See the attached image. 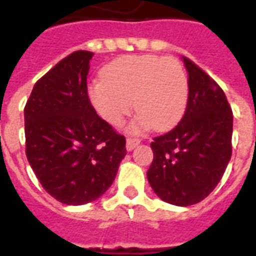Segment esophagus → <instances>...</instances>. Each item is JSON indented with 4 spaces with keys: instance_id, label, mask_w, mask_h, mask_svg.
<instances>
[{
    "instance_id": "34e87169",
    "label": "esophagus",
    "mask_w": 256,
    "mask_h": 256,
    "mask_svg": "<svg viewBox=\"0 0 256 256\" xmlns=\"http://www.w3.org/2000/svg\"><path fill=\"white\" fill-rule=\"evenodd\" d=\"M140 140H136V138H132V136H128V140H126V148H128V152H132V148H136L138 144H140Z\"/></svg>"
}]
</instances>
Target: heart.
<instances>
[{
	"label": "heart",
	"instance_id": "heart-1",
	"mask_svg": "<svg viewBox=\"0 0 256 256\" xmlns=\"http://www.w3.org/2000/svg\"><path fill=\"white\" fill-rule=\"evenodd\" d=\"M88 96L100 116L112 126L132 112L136 114L132 132L154 128L168 130L182 120L188 100V81L180 62L154 54L124 56L102 70Z\"/></svg>",
	"mask_w": 256,
	"mask_h": 256
}]
</instances>
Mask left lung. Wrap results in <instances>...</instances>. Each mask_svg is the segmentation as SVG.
<instances>
[{"mask_svg":"<svg viewBox=\"0 0 256 256\" xmlns=\"http://www.w3.org/2000/svg\"><path fill=\"white\" fill-rule=\"evenodd\" d=\"M188 100L176 126L152 142L150 186L164 202L191 206L214 190L230 162L232 112L220 86L188 58Z\"/></svg>","mask_w":256,"mask_h":256,"instance_id":"1","label":"left lung"}]
</instances>
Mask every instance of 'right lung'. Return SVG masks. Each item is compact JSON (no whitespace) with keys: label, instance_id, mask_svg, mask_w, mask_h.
I'll use <instances>...</instances> for the list:
<instances>
[{"label":"right lung","instance_id":"1","mask_svg":"<svg viewBox=\"0 0 256 256\" xmlns=\"http://www.w3.org/2000/svg\"><path fill=\"white\" fill-rule=\"evenodd\" d=\"M94 54L74 52L34 85L25 106L26 156L42 187L64 204L92 202L112 186L126 140L88 94Z\"/></svg>","mask_w":256,"mask_h":256}]
</instances>
